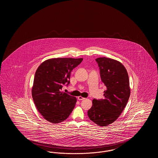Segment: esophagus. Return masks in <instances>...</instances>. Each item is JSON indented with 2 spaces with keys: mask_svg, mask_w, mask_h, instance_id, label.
I'll return each mask as SVG.
<instances>
[{
  "mask_svg": "<svg viewBox=\"0 0 158 158\" xmlns=\"http://www.w3.org/2000/svg\"><path fill=\"white\" fill-rule=\"evenodd\" d=\"M85 99V98H83L81 96H79V97H77V99L79 100V101H81V100H83V99Z\"/></svg>",
  "mask_w": 158,
  "mask_h": 158,
  "instance_id": "obj_1",
  "label": "esophagus"
}]
</instances>
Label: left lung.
<instances>
[{
    "instance_id": "left-lung-1",
    "label": "left lung",
    "mask_w": 158,
    "mask_h": 158,
    "mask_svg": "<svg viewBox=\"0 0 158 158\" xmlns=\"http://www.w3.org/2000/svg\"><path fill=\"white\" fill-rule=\"evenodd\" d=\"M95 60L106 90L104 92V99H93L88 115L98 126H106L119 117L127 105L130 95L129 79L126 68L120 61L105 57Z\"/></svg>"
}]
</instances>
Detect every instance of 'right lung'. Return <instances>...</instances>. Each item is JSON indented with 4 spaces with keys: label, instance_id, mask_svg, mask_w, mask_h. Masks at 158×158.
<instances>
[{
    "label": "right lung",
    "instance_id": "1",
    "mask_svg": "<svg viewBox=\"0 0 158 158\" xmlns=\"http://www.w3.org/2000/svg\"><path fill=\"white\" fill-rule=\"evenodd\" d=\"M82 58H55L45 60L38 68L32 96L38 111L46 120L59 123L72 112L76 98L61 90L70 83V73Z\"/></svg>",
    "mask_w": 158,
    "mask_h": 158
}]
</instances>
